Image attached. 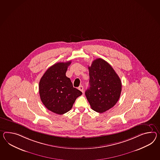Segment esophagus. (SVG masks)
Here are the masks:
<instances>
[{
	"instance_id": "1",
	"label": "esophagus",
	"mask_w": 160,
	"mask_h": 160,
	"mask_svg": "<svg viewBox=\"0 0 160 160\" xmlns=\"http://www.w3.org/2000/svg\"><path fill=\"white\" fill-rule=\"evenodd\" d=\"M78 90H80V91H81L82 92H84V88H83V87L82 86H80V87H78Z\"/></svg>"
}]
</instances>
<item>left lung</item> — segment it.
<instances>
[{"label": "left lung", "mask_w": 160, "mask_h": 160, "mask_svg": "<svg viewBox=\"0 0 160 160\" xmlns=\"http://www.w3.org/2000/svg\"><path fill=\"white\" fill-rule=\"evenodd\" d=\"M90 88L86 97L91 109L103 113L113 108L121 95V80L113 68L104 59L97 58L88 66Z\"/></svg>", "instance_id": "left-lung-1"}]
</instances>
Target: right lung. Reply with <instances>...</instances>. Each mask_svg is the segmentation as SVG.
I'll list each match as a JSON object with an SVG mask.
<instances>
[{"instance_id": "right-lung-1", "label": "right lung", "mask_w": 160, "mask_h": 160, "mask_svg": "<svg viewBox=\"0 0 160 160\" xmlns=\"http://www.w3.org/2000/svg\"><path fill=\"white\" fill-rule=\"evenodd\" d=\"M71 61L58 62L50 67L39 82V94L43 105L53 113L63 114L72 108L82 92L73 86L66 72Z\"/></svg>"}]
</instances>
